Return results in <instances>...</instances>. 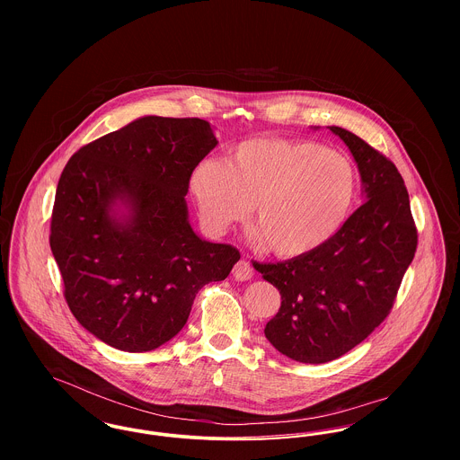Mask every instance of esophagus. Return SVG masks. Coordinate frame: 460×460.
I'll return each mask as SVG.
<instances>
[{
  "label": "esophagus",
  "mask_w": 460,
  "mask_h": 460,
  "mask_svg": "<svg viewBox=\"0 0 460 460\" xmlns=\"http://www.w3.org/2000/svg\"><path fill=\"white\" fill-rule=\"evenodd\" d=\"M232 274H234V278L239 279V281H248V279H252V276H253V267H252V263L248 262V261L241 259L239 262L234 265Z\"/></svg>",
  "instance_id": "esophagus-1"
}]
</instances>
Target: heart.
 <instances>
[{"label":"heart","mask_w":460,"mask_h":460,"mask_svg":"<svg viewBox=\"0 0 460 460\" xmlns=\"http://www.w3.org/2000/svg\"><path fill=\"white\" fill-rule=\"evenodd\" d=\"M190 188L210 234L243 221L253 205L252 228L265 248L299 257L340 230L356 177L345 155L315 141L261 137L239 143L226 161H199Z\"/></svg>","instance_id":"1"}]
</instances>
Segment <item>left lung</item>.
Returning a JSON list of instances; mask_svg holds the SVG:
<instances>
[{
	"mask_svg": "<svg viewBox=\"0 0 460 460\" xmlns=\"http://www.w3.org/2000/svg\"><path fill=\"white\" fill-rule=\"evenodd\" d=\"M329 129L352 152L367 201L314 252L255 265L281 296L265 338L287 358L312 365L343 356L381 326L418 246L409 195L394 163L359 136Z\"/></svg>",
	"mask_w": 460,
	"mask_h": 460,
	"instance_id": "obj_1",
	"label": "left lung"
}]
</instances>
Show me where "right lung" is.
<instances>
[{
    "instance_id": "1",
    "label": "right lung",
    "mask_w": 460,
    "mask_h": 460,
    "mask_svg": "<svg viewBox=\"0 0 460 460\" xmlns=\"http://www.w3.org/2000/svg\"><path fill=\"white\" fill-rule=\"evenodd\" d=\"M217 145L201 119L143 117L81 146L58 181L49 244L72 315L104 343L146 352L188 323L198 290L225 279L237 248L201 241L186 195ZM120 200L125 221L112 216Z\"/></svg>"
}]
</instances>
